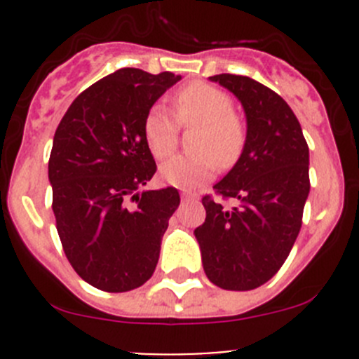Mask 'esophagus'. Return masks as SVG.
Listing matches in <instances>:
<instances>
[{"label":"esophagus","instance_id":"obj_1","mask_svg":"<svg viewBox=\"0 0 359 359\" xmlns=\"http://www.w3.org/2000/svg\"><path fill=\"white\" fill-rule=\"evenodd\" d=\"M180 196H182V200H191V198H193V193H187V191H184Z\"/></svg>","mask_w":359,"mask_h":359}]
</instances>
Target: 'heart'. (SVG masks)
<instances>
[{
  "label": "heart",
  "mask_w": 359,
  "mask_h": 359,
  "mask_svg": "<svg viewBox=\"0 0 359 359\" xmlns=\"http://www.w3.org/2000/svg\"><path fill=\"white\" fill-rule=\"evenodd\" d=\"M177 119L182 125H198L193 149L198 153L170 158L159 168L166 184L194 187L215 173L217 162L229 166L245 144V126L233 112V100L224 90L206 83H193L175 95ZM179 126L163 106H154L144 121V137L153 156L172 154L177 146Z\"/></svg>",
  "instance_id": "1"
}]
</instances>
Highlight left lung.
<instances>
[{
	"label": "left lung",
	"instance_id": "obj_1",
	"mask_svg": "<svg viewBox=\"0 0 359 359\" xmlns=\"http://www.w3.org/2000/svg\"><path fill=\"white\" fill-rule=\"evenodd\" d=\"M241 102L247 139L236 165L213 189L238 205L203 198L206 219L194 229L208 280L224 290H253L280 271L299 236L309 196V147L287 102L262 83L210 76Z\"/></svg>",
	"mask_w": 359,
	"mask_h": 359
}]
</instances>
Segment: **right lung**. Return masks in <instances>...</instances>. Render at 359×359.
<instances>
[{
    "mask_svg": "<svg viewBox=\"0 0 359 359\" xmlns=\"http://www.w3.org/2000/svg\"><path fill=\"white\" fill-rule=\"evenodd\" d=\"M173 72L123 67L69 106L48 161L57 231L76 273L99 290L139 288L153 276L179 191H142L156 172L144 137L154 102L180 81Z\"/></svg>",
    "mask_w": 359,
    "mask_h": 359,
    "instance_id": "obj_1",
    "label": "right lung"
}]
</instances>
